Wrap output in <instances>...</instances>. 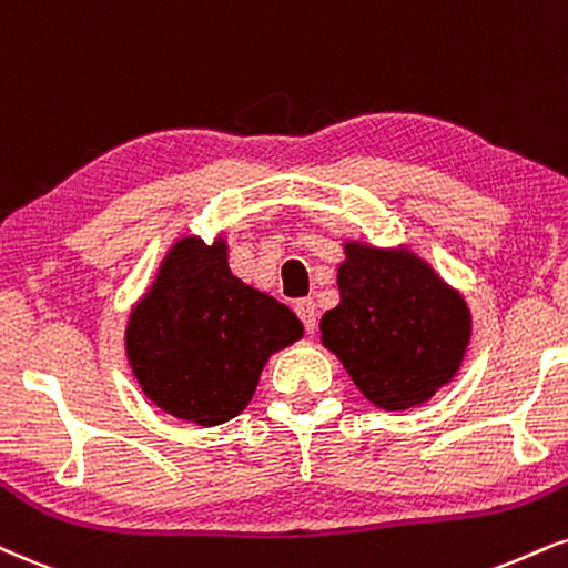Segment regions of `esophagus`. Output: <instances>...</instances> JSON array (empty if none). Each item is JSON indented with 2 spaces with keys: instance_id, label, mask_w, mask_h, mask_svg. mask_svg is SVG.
Here are the masks:
<instances>
[{
  "instance_id": "34e87169",
  "label": "esophagus",
  "mask_w": 568,
  "mask_h": 568,
  "mask_svg": "<svg viewBox=\"0 0 568 568\" xmlns=\"http://www.w3.org/2000/svg\"><path fill=\"white\" fill-rule=\"evenodd\" d=\"M293 310H296L298 320L304 323V331L314 333V327H317V306H314L312 298H298Z\"/></svg>"
}]
</instances>
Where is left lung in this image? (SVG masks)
Returning <instances> with one entry per match:
<instances>
[{"label":"left lung","mask_w":568,"mask_h":568,"mask_svg":"<svg viewBox=\"0 0 568 568\" xmlns=\"http://www.w3.org/2000/svg\"><path fill=\"white\" fill-rule=\"evenodd\" d=\"M338 291V306L320 320L323 344L375 407L423 405L455 378L470 312L423 258L346 243Z\"/></svg>","instance_id":"left-lung-1"}]
</instances>
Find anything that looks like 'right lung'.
Listing matches in <instances>:
<instances>
[{
    "label": "right lung",
    "instance_id": "obj_1",
    "mask_svg": "<svg viewBox=\"0 0 568 568\" xmlns=\"http://www.w3.org/2000/svg\"><path fill=\"white\" fill-rule=\"evenodd\" d=\"M302 333L288 306L232 275L222 237H182L132 310L126 357L163 413L219 426L248 405L270 354Z\"/></svg>",
    "mask_w": 568,
    "mask_h": 568
}]
</instances>
